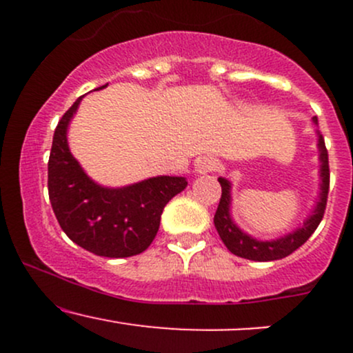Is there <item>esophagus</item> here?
<instances>
[{"mask_svg": "<svg viewBox=\"0 0 353 353\" xmlns=\"http://www.w3.org/2000/svg\"><path fill=\"white\" fill-rule=\"evenodd\" d=\"M219 168V161L216 157H210V156H204V157H199V159L196 161V174H208V172H212L216 171Z\"/></svg>", "mask_w": 353, "mask_h": 353, "instance_id": "esophagus-1", "label": "esophagus"}]
</instances>
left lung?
<instances>
[{"instance_id":"8db88e82","label":"left lung","mask_w":353,"mask_h":353,"mask_svg":"<svg viewBox=\"0 0 353 353\" xmlns=\"http://www.w3.org/2000/svg\"><path fill=\"white\" fill-rule=\"evenodd\" d=\"M312 123L317 124V117H312ZM317 149H319V197L315 201L314 210L307 216L302 225L295 228L292 232L285 234V236L279 239H270V241H259L249 234L244 232L239 225L234 222L232 214H230V205H232V184L225 177H219L222 188L221 202L214 216V225H216L219 236H221L222 242L234 255L242 259H249V261L255 262H269V261H279V259L287 257L297 250L302 244L309 241V237L315 232L319 228L320 221H322L323 212H325L327 205V196H329V154H327L325 143L323 137L317 131Z\"/></svg>"}]
</instances>
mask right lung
Instances as JSON below:
<instances>
[{
    "instance_id": "right-lung-1",
    "label": "right lung",
    "mask_w": 353,
    "mask_h": 353,
    "mask_svg": "<svg viewBox=\"0 0 353 353\" xmlns=\"http://www.w3.org/2000/svg\"><path fill=\"white\" fill-rule=\"evenodd\" d=\"M83 98L64 112L52 136L48 163L52 210L74 244L101 257H131L151 245L165 204L185 189L188 181L156 176L124 188H106L92 181L68 144V128Z\"/></svg>"
}]
</instances>
